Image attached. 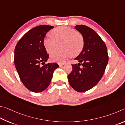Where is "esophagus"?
<instances>
[{"mask_svg":"<svg viewBox=\"0 0 125 125\" xmlns=\"http://www.w3.org/2000/svg\"><path fill=\"white\" fill-rule=\"evenodd\" d=\"M64 65V64H62V63H61V64H60V63H59V66H60V67H61L62 66H63Z\"/></svg>","mask_w":125,"mask_h":125,"instance_id":"esophagus-1","label":"esophagus"}]
</instances>
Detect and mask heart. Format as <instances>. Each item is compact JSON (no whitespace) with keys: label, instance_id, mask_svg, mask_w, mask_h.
<instances>
[{"label":"heart","instance_id":"b5f03b06","mask_svg":"<svg viewBox=\"0 0 125 125\" xmlns=\"http://www.w3.org/2000/svg\"><path fill=\"white\" fill-rule=\"evenodd\" d=\"M52 34L54 38L47 36L43 39V46L46 51L51 54L61 44V48L63 49L54 52L50 55V60L53 62L63 63L72 55L80 54L83 48V37L73 28L60 26L54 28Z\"/></svg>","mask_w":125,"mask_h":125}]
</instances>
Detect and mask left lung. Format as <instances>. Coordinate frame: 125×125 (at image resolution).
<instances>
[{
    "label": "left lung",
    "mask_w": 125,
    "mask_h": 125,
    "mask_svg": "<svg viewBox=\"0 0 125 125\" xmlns=\"http://www.w3.org/2000/svg\"><path fill=\"white\" fill-rule=\"evenodd\" d=\"M75 28L82 35L84 46L75 59L79 63L72 64L73 70L67 77L73 89L84 92L99 82L105 70L109 57L105 44L97 32L82 25H76Z\"/></svg>",
    "instance_id": "8db88e82"
}]
</instances>
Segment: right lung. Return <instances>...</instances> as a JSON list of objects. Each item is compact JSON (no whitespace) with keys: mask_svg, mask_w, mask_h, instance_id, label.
I'll return each instance as SVG.
<instances>
[{"mask_svg":"<svg viewBox=\"0 0 125 125\" xmlns=\"http://www.w3.org/2000/svg\"><path fill=\"white\" fill-rule=\"evenodd\" d=\"M53 27L41 25L33 28L23 35L15 47L16 69L24 86L33 92L44 91L50 83L54 70L59 67L56 63L45 64L49 56L43 46V39Z\"/></svg>","mask_w":125,"mask_h":125,"instance_id":"right-lung-1","label":"right lung"}]
</instances>
